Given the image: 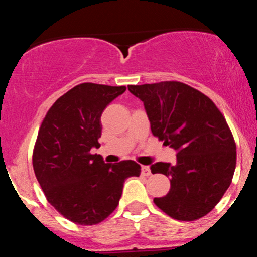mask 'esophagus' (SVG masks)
Segmentation results:
<instances>
[{
  "label": "esophagus",
  "mask_w": 257,
  "mask_h": 257,
  "mask_svg": "<svg viewBox=\"0 0 257 257\" xmlns=\"http://www.w3.org/2000/svg\"><path fill=\"white\" fill-rule=\"evenodd\" d=\"M141 174H143L144 176H149V175H151V169H150L149 167L143 166V167H141Z\"/></svg>",
  "instance_id": "1"
}]
</instances>
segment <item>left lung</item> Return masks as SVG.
Instances as JSON below:
<instances>
[{"instance_id":"obj_1","label":"left lung","mask_w":257,"mask_h":257,"mask_svg":"<svg viewBox=\"0 0 257 257\" xmlns=\"http://www.w3.org/2000/svg\"><path fill=\"white\" fill-rule=\"evenodd\" d=\"M144 102L156 138L176 150V163L152 164L170 178V190L155 204L179 221H194L216 206L232 182L235 143L213 100L178 81L128 85Z\"/></svg>"}]
</instances>
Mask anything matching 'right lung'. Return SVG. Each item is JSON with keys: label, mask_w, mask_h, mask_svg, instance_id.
<instances>
[{"label": "right lung", "mask_w": 257, "mask_h": 257, "mask_svg": "<svg viewBox=\"0 0 257 257\" xmlns=\"http://www.w3.org/2000/svg\"><path fill=\"white\" fill-rule=\"evenodd\" d=\"M124 85L81 83L61 95L47 112L32 152V166L47 200L73 223L91 226L113 213L123 184L139 176L134 161L105 163L100 155L101 114Z\"/></svg>", "instance_id": "obj_1"}]
</instances>
